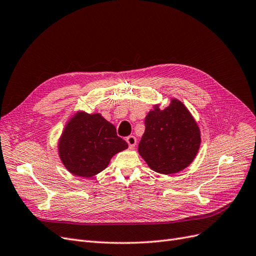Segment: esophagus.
Returning a JSON list of instances; mask_svg holds the SVG:
<instances>
[{
    "instance_id": "obj_1",
    "label": "esophagus",
    "mask_w": 256,
    "mask_h": 256,
    "mask_svg": "<svg viewBox=\"0 0 256 256\" xmlns=\"http://www.w3.org/2000/svg\"><path fill=\"white\" fill-rule=\"evenodd\" d=\"M126 142L128 144V148L130 149H133V148L136 146V142H137V139L135 136H128L126 137Z\"/></svg>"
}]
</instances>
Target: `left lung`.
<instances>
[{"label":"left lung","mask_w":256,"mask_h":256,"mask_svg":"<svg viewBox=\"0 0 256 256\" xmlns=\"http://www.w3.org/2000/svg\"><path fill=\"white\" fill-rule=\"evenodd\" d=\"M144 126L138 152L153 171L173 174L192 162L201 144L200 128L178 98H171L164 110L154 105Z\"/></svg>","instance_id":"obj_1"}]
</instances>
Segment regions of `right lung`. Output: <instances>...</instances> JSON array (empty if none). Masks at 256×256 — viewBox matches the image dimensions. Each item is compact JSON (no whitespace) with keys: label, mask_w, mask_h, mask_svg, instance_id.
<instances>
[{"label":"right lung","mask_w":256,"mask_h":256,"mask_svg":"<svg viewBox=\"0 0 256 256\" xmlns=\"http://www.w3.org/2000/svg\"><path fill=\"white\" fill-rule=\"evenodd\" d=\"M126 140L101 114L78 112L67 122L58 142V154L72 174L92 178L103 171L114 154L128 149Z\"/></svg>","instance_id":"obj_1"}]
</instances>
